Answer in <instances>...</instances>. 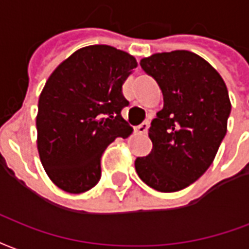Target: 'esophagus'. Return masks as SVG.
Instances as JSON below:
<instances>
[{"label":"esophagus","instance_id":"obj_1","mask_svg":"<svg viewBox=\"0 0 249 249\" xmlns=\"http://www.w3.org/2000/svg\"><path fill=\"white\" fill-rule=\"evenodd\" d=\"M148 127H150V122L146 121V122H143L142 124H139V126L135 127V131L139 132V134H146L147 130H148Z\"/></svg>","mask_w":249,"mask_h":249}]
</instances>
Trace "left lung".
I'll return each mask as SVG.
<instances>
[{
  "label": "left lung",
  "instance_id": "1",
  "mask_svg": "<svg viewBox=\"0 0 249 249\" xmlns=\"http://www.w3.org/2000/svg\"><path fill=\"white\" fill-rule=\"evenodd\" d=\"M141 66L160 87L163 108L148 130L151 152L135 159V170L157 191H179L216 157L231 112L228 90L220 74L188 50L155 53Z\"/></svg>",
  "mask_w": 249,
  "mask_h": 249
}]
</instances>
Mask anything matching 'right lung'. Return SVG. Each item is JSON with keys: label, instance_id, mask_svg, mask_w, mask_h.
Instances as JSON below:
<instances>
[{"label": "right lung", "instance_id": "obj_1", "mask_svg": "<svg viewBox=\"0 0 249 249\" xmlns=\"http://www.w3.org/2000/svg\"><path fill=\"white\" fill-rule=\"evenodd\" d=\"M138 62L108 45L78 49L55 67L38 99L37 148L54 184L81 194L101 179V157L132 127L121 111L122 86Z\"/></svg>", "mask_w": 249, "mask_h": 249}]
</instances>
